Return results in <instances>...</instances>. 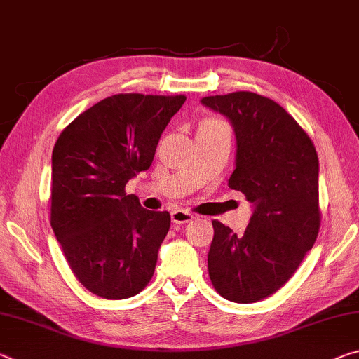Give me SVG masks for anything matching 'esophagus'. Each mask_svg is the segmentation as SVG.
<instances>
[{"label":"esophagus","instance_id":"1","mask_svg":"<svg viewBox=\"0 0 359 359\" xmlns=\"http://www.w3.org/2000/svg\"><path fill=\"white\" fill-rule=\"evenodd\" d=\"M193 219H195V215H193L191 212H189V210H184V209H175L170 212V220L174 222V224H189V222H191Z\"/></svg>","mask_w":359,"mask_h":359}]
</instances>
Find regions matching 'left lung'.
<instances>
[{
    "label": "left lung",
    "instance_id": "1",
    "mask_svg": "<svg viewBox=\"0 0 359 359\" xmlns=\"http://www.w3.org/2000/svg\"><path fill=\"white\" fill-rule=\"evenodd\" d=\"M201 104L235 128L236 168L229 187L254 206L243 235L212 220L209 278L224 299L254 304L291 280L316 241L320 161L309 134L275 100L240 90Z\"/></svg>",
    "mask_w": 359,
    "mask_h": 359
}]
</instances>
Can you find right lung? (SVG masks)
<instances>
[{
    "label": "right lung",
    "instance_id": "add662e5",
    "mask_svg": "<svg viewBox=\"0 0 359 359\" xmlns=\"http://www.w3.org/2000/svg\"><path fill=\"white\" fill-rule=\"evenodd\" d=\"M185 95L116 94L78 115L53 150L50 226L76 280L108 300L133 297L155 273L170 226L126 184L151 166Z\"/></svg>",
    "mask_w": 359,
    "mask_h": 359
}]
</instances>
